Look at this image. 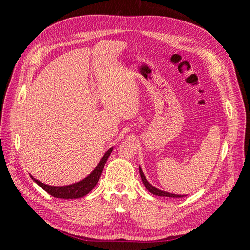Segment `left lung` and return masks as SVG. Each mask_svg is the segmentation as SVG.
<instances>
[{
    "label": "left lung",
    "instance_id": "left-lung-1",
    "mask_svg": "<svg viewBox=\"0 0 250 250\" xmlns=\"http://www.w3.org/2000/svg\"><path fill=\"white\" fill-rule=\"evenodd\" d=\"M139 171H140V175H141V178H142V181L144 186H145V188H147V190L152 193L153 195L155 196H161V197H173V198H180V197H185V196L187 195H177V194H172V193H169V192H165V191H162L160 190V188H157L155 187H153L152 185H151L149 181L147 180V178L145 177V175H144V173L141 169V167H139Z\"/></svg>",
    "mask_w": 250,
    "mask_h": 250
}]
</instances>
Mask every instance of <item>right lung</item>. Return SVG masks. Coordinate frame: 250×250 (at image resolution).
Wrapping results in <instances>:
<instances>
[{"mask_svg": "<svg viewBox=\"0 0 250 250\" xmlns=\"http://www.w3.org/2000/svg\"><path fill=\"white\" fill-rule=\"evenodd\" d=\"M113 148L108 149V151L105 152V154L102 156L100 162L98 163L96 168L93 170V172L88 174V175L83 178L82 180L78 181V183H75L69 186H62V187H56V186H49L42 183V181L35 179L32 175L31 178L35 181V183L39 185L44 191L52 195L53 197L56 198H62V199H76L81 198L83 196L87 195L90 191L93 190L95 186L97 185L98 180H99L101 173L103 171V168L105 164H106L110 153L112 152Z\"/></svg>", "mask_w": 250, "mask_h": 250, "instance_id": "obj_1", "label": "right lung"}]
</instances>
